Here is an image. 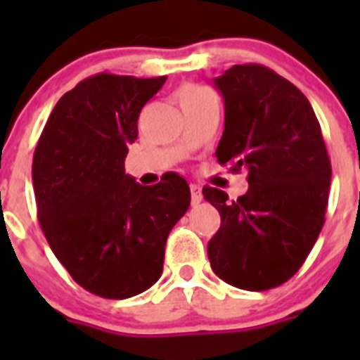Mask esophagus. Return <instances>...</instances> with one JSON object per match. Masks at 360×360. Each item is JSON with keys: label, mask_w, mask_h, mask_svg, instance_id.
I'll return each instance as SVG.
<instances>
[{"label": "esophagus", "mask_w": 360, "mask_h": 360, "mask_svg": "<svg viewBox=\"0 0 360 360\" xmlns=\"http://www.w3.org/2000/svg\"><path fill=\"white\" fill-rule=\"evenodd\" d=\"M203 195H202V189H200V186H195V184H191V203L193 205H198L200 202H202Z\"/></svg>", "instance_id": "esophagus-1"}]
</instances>
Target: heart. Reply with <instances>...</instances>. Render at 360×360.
<instances>
[{"instance_id": "obj_1", "label": "heart", "mask_w": 360, "mask_h": 360, "mask_svg": "<svg viewBox=\"0 0 360 360\" xmlns=\"http://www.w3.org/2000/svg\"><path fill=\"white\" fill-rule=\"evenodd\" d=\"M205 88H202V86H187V88H184L182 94H180V97L182 95H200V94H205Z\"/></svg>"}]
</instances>
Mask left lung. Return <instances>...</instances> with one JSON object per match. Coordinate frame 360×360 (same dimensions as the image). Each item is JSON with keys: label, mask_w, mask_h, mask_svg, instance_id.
<instances>
[{"label": "left lung", "mask_w": 360, "mask_h": 360, "mask_svg": "<svg viewBox=\"0 0 360 360\" xmlns=\"http://www.w3.org/2000/svg\"><path fill=\"white\" fill-rule=\"evenodd\" d=\"M225 103L216 157L249 171L238 200L216 187L203 196L221 224L207 245L219 279L262 292L301 269L324 225L332 164L319 120L290 81L263 65H234L214 79Z\"/></svg>", "instance_id": "left-lung-1"}]
</instances>
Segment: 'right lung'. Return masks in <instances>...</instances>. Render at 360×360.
<instances>
[{
  "instance_id": "add662e5",
  "label": "right lung",
  "mask_w": 360,
  "mask_h": 360,
  "mask_svg": "<svg viewBox=\"0 0 360 360\" xmlns=\"http://www.w3.org/2000/svg\"><path fill=\"white\" fill-rule=\"evenodd\" d=\"M165 79H84L59 98L34 153L37 219L50 249L73 281L101 297L153 287L171 229L189 209V186L176 173L146 187L124 171L139 115Z\"/></svg>"
}]
</instances>
